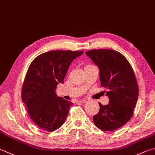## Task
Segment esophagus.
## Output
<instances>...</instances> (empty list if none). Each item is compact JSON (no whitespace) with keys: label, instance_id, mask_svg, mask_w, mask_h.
I'll return each mask as SVG.
<instances>
[{"label":"esophagus","instance_id":"34e87169","mask_svg":"<svg viewBox=\"0 0 155 155\" xmlns=\"http://www.w3.org/2000/svg\"><path fill=\"white\" fill-rule=\"evenodd\" d=\"M88 101H89V99H82L79 100V102L81 103H86L87 102H88Z\"/></svg>","mask_w":155,"mask_h":155}]
</instances>
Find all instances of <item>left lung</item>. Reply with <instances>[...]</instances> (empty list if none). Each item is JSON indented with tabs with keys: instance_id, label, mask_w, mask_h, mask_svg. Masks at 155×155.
I'll use <instances>...</instances> for the list:
<instances>
[{
	"instance_id": "left-lung-1",
	"label": "left lung",
	"mask_w": 155,
	"mask_h": 155,
	"mask_svg": "<svg viewBox=\"0 0 155 155\" xmlns=\"http://www.w3.org/2000/svg\"><path fill=\"white\" fill-rule=\"evenodd\" d=\"M100 70L101 86L107 89V105L99 103L100 111L93 117L103 131H113L125 125L134 114L138 97V85L130 64L121 53L111 49L86 52Z\"/></svg>"
}]
</instances>
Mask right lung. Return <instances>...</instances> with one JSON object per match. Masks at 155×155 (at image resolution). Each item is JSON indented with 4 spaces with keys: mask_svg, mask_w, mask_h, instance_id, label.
<instances>
[{
    "mask_svg": "<svg viewBox=\"0 0 155 155\" xmlns=\"http://www.w3.org/2000/svg\"><path fill=\"white\" fill-rule=\"evenodd\" d=\"M84 51H51L34 60L22 87L21 100L30 119L39 127L53 131L64 124L72 103L55 93L63 83L69 66Z\"/></svg>",
    "mask_w": 155,
    "mask_h": 155,
    "instance_id": "obj_1",
    "label": "right lung"
}]
</instances>
